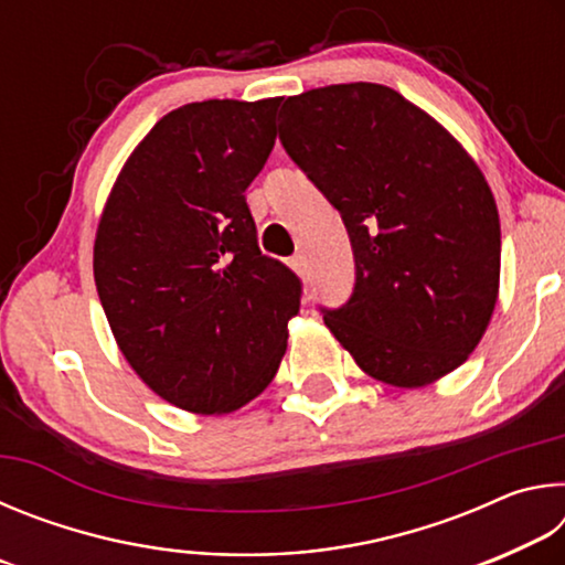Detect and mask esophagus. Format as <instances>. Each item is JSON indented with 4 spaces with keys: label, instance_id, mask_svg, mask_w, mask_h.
<instances>
[{
    "label": "esophagus",
    "instance_id": "34e87169",
    "mask_svg": "<svg viewBox=\"0 0 565 565\" xmlns=\"http://www.w3.org/2000/svg\"><path fill=\"white\" fill-rule=\"evenodd\" d=\"M291 266H294V271L299 274L303 281L309 279V266H306V256H303V254H296L294 259H291Z\"/></svg>",
    "mask_w": 565,
    "mask_h": 565
}]
</instances>
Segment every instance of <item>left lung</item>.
<instances>
[{"label": "left lung", "mask_w": 565, "mask_h": 565, "mask_svg": "<svg viewBox=\"0 0 565 565\" xmlns=\"http://www.w3.org/2000/svg\"><path fill=\"white\" fill-rule=\"evenodd\" d=\"M279 139L347 226L356 284L323 321L361 371L398 388L451 374L499 299L501 224L481 169L384 84L303 92Z\"/></svg>", "instance_id": "obj_1"}]
</instances>
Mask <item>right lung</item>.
Masks as SVG:
<instances>
[{
  "instance_id": "1",
  "label": "right lung",
  "mask_w": 565,
  "mask_h": 565,
  "mask_svg": "<svg viewBox=\"0 0 565 565\" xmlns=\"http://www.w3.org/2000/svg\"><path fill=\"white\" fill-rule=\"evenodd\" d=\"M279 97L184 104L119 171L94 281L137 376L191 414H228L279 371L301 281L264 256L244 191L269 159Z\"/></svg>"
}]
</instances>
